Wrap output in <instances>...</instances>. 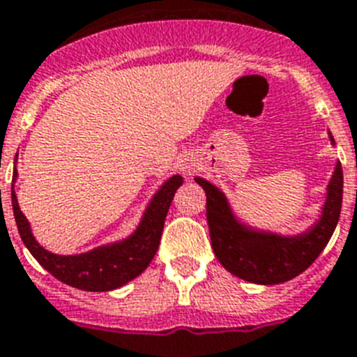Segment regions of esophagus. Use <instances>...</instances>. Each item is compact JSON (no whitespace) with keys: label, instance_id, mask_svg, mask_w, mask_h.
Returning <instances> with one entry per match:
<instances>
[{"label":"esophagus","instance_id":"34e87169","mask_svg":"<svg viewBox=\"0 0 357 357\" xmlns=\"http://www.w3.org/2000/svg\"><path fill=\"white\" fill-rule=\"evenodd\" d=\"M182 169H184V172L190 173V172H191V166H190V164H184V166H182Z\"/></svg>","mask_w":357,"mask_h":357}]
</instances>
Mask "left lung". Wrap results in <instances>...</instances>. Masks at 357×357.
<instances>
[{
    "mask_svg": "<svg viewBox=\"0 0 357 357\" xmlns=\"http://www.w3.org/2000/svg\"><path fill=\"white\" fill-rule=\"evenodd\" d=\"M334 142V138H332ZM206 191V215L213 252L219 263L237 278L255 284H279L297 278L323 252L340 220L343 169L335 164L323 215L310 231L297 237L259 234L238 225L225 195L204 178H195Z\"/></svg>",
    "mask_w": 357,
    "mask_h": 357,
    "instance_id": "8db88e82",
    "label": "left lung"
}]
</instances>
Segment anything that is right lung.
Listing matches in <instances>:
<instances>
[{"instance_id":"add662e5","label":"right lung","mask_w":357,"mask_h":357,"mask_svg":"<svg viewBox=\"0 0 357 357\" xmlns=\"http://www.w3.org/2000/svg\"><path fill=\"white\" fill-rule=\"evenodd\" d=\"M14 176H16V172H14ZM182 182L184 181L178 175L164 182L157 195L153 197L151 204L147 206L142 222L131 237L122 243L96 248L87 253H79V255H56V253L41 248L36 243V238L32 237L29 220L20 210L13 190L14 219H16L17 231L22 235V241L25 243L29 252L56 279H60L69 287L79 288V290H114L140 275L149 266L151 259L157 253L158 244H160L167 210L172 206L175 191L181 188Z\"/></svg>"}]
</instances>
